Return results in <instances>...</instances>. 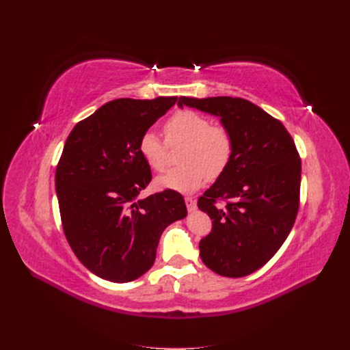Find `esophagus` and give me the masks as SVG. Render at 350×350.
<instances>
[{"label": "esophagus", "mask_w": 350, "mask_h": 350, "mask_svg": "<svg viewBox=\"0 0 350 350\" xmlns=\"http://www.w3.org/2000/svg\"><path fill=\"white\" fill-rule=\"evenodd\" d=\"M185 204H187V208L189 211L196 210V207H197V203H196V200L193 197H185Z\"/></svg>", "instance_id": "1"}]
</instances>
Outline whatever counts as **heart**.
Listing matches in <instances>:
<instances>
[{"label":"heart","instance_id":"1","mask_svg":"<svg viewBox=\"0 0 350 350\" xmlns=\"http://www.w3.org/2000/svg\"><path fill=\"white\" fill-rule=\"evenodd\" d=\"M163 130L169 146L184 142L187 146L181 153L184 165L157 178L161 188L191 193L208 176L217 178L226 171L234 153V139L226 126L211 124L208 116L197 111L181 109L169 116ZM167 144L153 131H146L140 137L139 152L156 172H163L169 165Z\"/></svg>","mask_w":350,"mask_h":350}]
</instances>
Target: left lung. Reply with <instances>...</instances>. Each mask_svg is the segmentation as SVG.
Segmentation results:
<instances>
[{
  "label": "left lung",
  "mask_w": 350,
  "mask_h": 350,
  "mask_svg": "<svg viewBox=\"0 0 350 350\" xmlns=\"http://www.w3.org/2000/svg\"><path fill=\"white\" fill-rule=\"evenodd\" d=\"M220 116L234 139L226 171L198 198L211 230L200 241V257L220 276L242 278L279 251L299 210L301 157L284 125L242 98H179ZM226 201L224 206L218 204Z\"/></svg>",
  "instance_id": "8db88e82"
}]
</instances>
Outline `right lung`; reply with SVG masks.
<instances>
[{
	"instance_id": "obj_1",
	"label": "right lung",
	"mask_w": 350,
	"mask_h": 350,
	"mask_svg": "<svg viewBox=\"0 0 350 350\" xmlns=\"http://www.w3.org/2000/svg\"><path fill=\"white\" fill-rule=\"evenodd\" d=\"M176 100H111L77 122L62 149L55 172L61 225L83 266L105 280L140 278L153 266L165 228L187 216L174 189L137 198L152 181L140 137Z\"/></svg>"
}]
</instances>
